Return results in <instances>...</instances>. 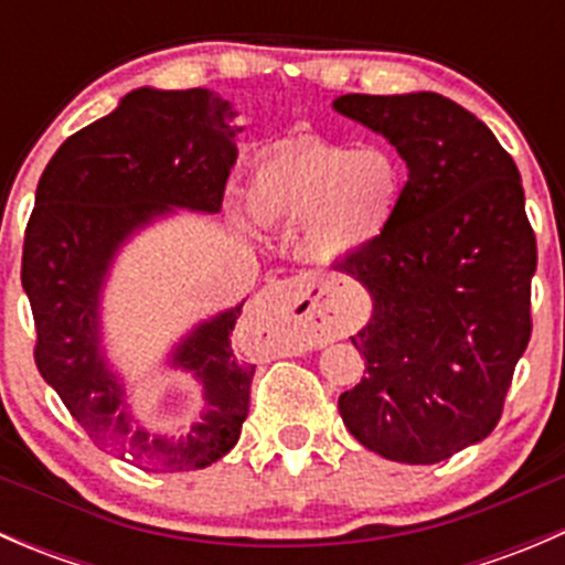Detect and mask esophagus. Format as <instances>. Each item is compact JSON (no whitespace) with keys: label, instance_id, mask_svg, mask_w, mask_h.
Masks as SVG:
<instances>
[{"label":"esophagus","instance_id":"34e87169","mask_svg":"<svg viewBox=\"0 0 565 565\" xmlns=\"http://www.w3.org/2000/svg\"><path fill=\"white\" fill-rule=\"evenodd\" d=\"M250 309L256 315L281 317L295 322L303 341H309V344H322L330 335L344 333L352 324L350 315L341 311L339 306L324 303L322 292L303 276L284 278V281L265 287L256 295Z\"/></svg>","mask_w":565,"mask_h":565}]
</instances>
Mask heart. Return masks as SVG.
Masks as SVG:
<instances>
[{
	"instance_id": "heart-1",
	"label": "heart",
	"mask_w": 565,
	"mask_h": 565,
	"mask_svg": "<svg viewBox=\"0 0 565 565\" xmlns=\"http://www.w3.org/2000/svg\"><path fill=\"white\" fill-rule=\"evenodd\" d=\"M404 167L388 147H344L300 139L262 158L246 185L259 226L303 224V250L319 262H344L377 246L404 199Z\"/></svg>"
}]
</instances>
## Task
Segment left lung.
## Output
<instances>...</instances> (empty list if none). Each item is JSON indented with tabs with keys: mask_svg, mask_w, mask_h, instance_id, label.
I'll return each mask as SVG.
<instances>
[{
	"mask_svg": "<svg viewBox=\"0 0 565 565\" xmlns=\"http://www.w3.org/2000/svg\"><path fill=\"white\" fill-rule=\"evenodd\" d=\"M333 108L407 163L388 235L333 265L372 298L352 335L366 374L339 413L369 451L435 465L498 426L530 341L535 235L522 177L476 114L437 93L341 95Z\"/></svg>",
	"mask_w": 565,
	"mask_h": 565,
	"instance_id": "obj_1",
	"label": "left lung"
}]
</instances>
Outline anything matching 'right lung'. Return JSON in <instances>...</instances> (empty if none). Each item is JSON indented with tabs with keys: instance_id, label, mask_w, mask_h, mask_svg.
I'll list each match as a JSON object with an SVG mask.
<instances>
[{
	"instance_id": "obj_1",
	"label": "right lung",
	"mask_w": 565,
	"mask_h": 565,
	"mask_svg": "<svg viewBox=\"0 0 565 565\" xmlns=\"http://www.w3.org/2000/svg\"><path fill=\"white\" fill-rule=\"evenodd\" d=\"M241 130L218 93L139 87L62 141L38 182L21 262L35 363L95 446L141 470L210 467L235 448L248 415L256 366L232 350L243 303L193 324L167 355L202 388V413L182 431L136 418L100 319L114 259L141 230L177 210L218 213Z\"/></svg>"
}]
</instances>
